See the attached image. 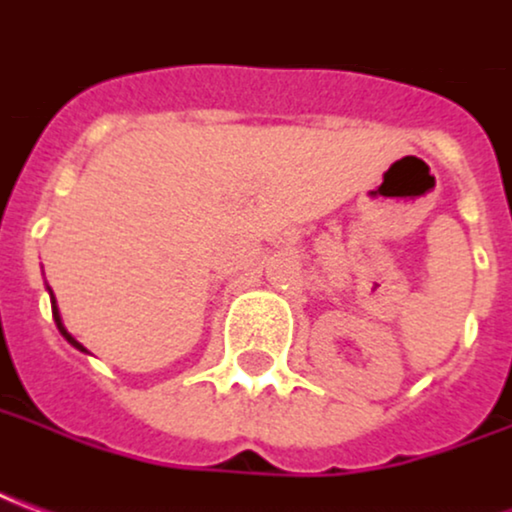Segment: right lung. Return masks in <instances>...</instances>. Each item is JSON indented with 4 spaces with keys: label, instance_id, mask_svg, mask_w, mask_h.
I'll list each match as a JSON object with an SVG mask.
<instances>
[{
    "label": "right lung",
    "instance_id": "1",
    "mask_svg": "<svg viewBox=\"0 0 512 512\" xmlns=\"http://www.w3.org/2000/svg\"><path fill=\"white\" fill-rule=\"evenodd\" d=\"M52 317H55V323H58V329H61L63 337H66V340H69V343H72L74 348H80V351H86V348H83V345H80V343H77V340H74V337H72V334H69V331L63 329L61 315H58V306H55V298H52Z\"/></svg>",
    "mask_w": 512,
    "mask_h": 512
}]
</instances>
